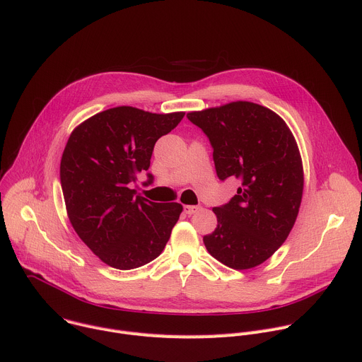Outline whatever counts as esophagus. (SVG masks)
Instances as JSON below:
<instances>
[{
    "label": "esophagus",
    "mask_w": 362,
    "mask_h": 362,
    "mask_svg": "<svg viewBox=\"0 0 362 362\" xmlns=\"http://www.w3.org/2000/svg\"><path fill=\"white\" fill-rule=\"evenodd\" d=\"M202 208L201 206H194V205H187V206H185L183 208V212L186 214V215H193V214H196V212H199Z\"/></svg>",
    "instance_id": "34e87169"
}]
</instances>
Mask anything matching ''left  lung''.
<instances>
[{
	"instance_id": "1",
	"label": "left lung",
	"mask_w": 362,
	"mask_h": 362,
	"mask_svg": "<svg viewBox=\"0 0 362 362\" xmlns=\"http://www.w3.org/2000/svg\"><path fill=\"white\" fill-rule=\"evenodd\" d=\"M187 119L208 137L219 180H240L234 198L214 208L218 225L205 247L234 270L259 266L286 241L302 202L303 168L291 131L276 112L247 101Z\"/></svg>"
}]
</instances>
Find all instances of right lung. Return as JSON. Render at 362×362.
Listing matches in <instances>:
<instances>
[{"mask_svg":"<svg viewBox=\"0 0 362 362\" xmlns=\"http://www.w3.org/2000/svg\"><path fill=\"white\" fill-rule=\"evenodd\" d=\"M185 112L151 114L117 107L75 128L60 161V185L71 223L105 264L141 267L166 247L180 204L150 202L131 189L147 172L156 141L169 134ZM154 180L147 173V185Z\"/></svg>","mask_w":362,"mask_h":362,"instance_id":"1","label":"right lung"}]
</instances>
